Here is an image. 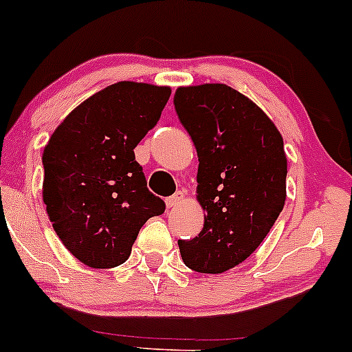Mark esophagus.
I'll return each mask as SVG.
<instances>
[{
  "mask_svg": "<svg viewBox=\"0 0 352 352\" xmlns=\"http://www.w3.org/2000/svg\"><path fill=\"white\" fill-rule=\"evenodd\" d=\"M185 200V195H184V192H175V194H173L172 197H168L167 200H165V204H167V207L168 208H175V207H179L180 204H182Z\"/></svg>",
  "mask_w": 352,
  "mask_h": 352,
  "instance_id": "1",
  "label": "esophagus"
}]
</instances>
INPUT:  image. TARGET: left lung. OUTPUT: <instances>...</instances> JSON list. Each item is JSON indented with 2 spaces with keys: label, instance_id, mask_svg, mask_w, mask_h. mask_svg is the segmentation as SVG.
Listing matches in <instances>:
<instances>
[{
  "label": "left lung",
  "instance_id": "left-lung-1",
  "mask_svg": "<svg viewBox=\"0 0 352 352\" xmlns=\"http://www.w3.org/2000/svg\"><path fill=\"white\" fill-rule=\"evenodd\" d=\"M173 105L194 142L204 229L179 241L185 265L222 274L244 262L285 204L287 157L277 126L256 103L223 83L177 88Z\"/></svg>",
  "mask_w": 352,
  "mask_h": 352
}]
</instances>
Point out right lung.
<instances>
[{
	"label": "right lung",
	"instance_id": "add662e5",
	"mask_svg": "<svg viewBox=\"0 0 352 352\" xmlns=\"http://www.w3.org/2000/svg\"><path fill=\"white\" fill-rule=\"evenodd\" d=\"M168 87L118 82L80 103L43 150V202L53 229L94 269L123 264L142 226L164 214L133 148L157 125Z\"/></svg>",
	"mask_w": 352,
	"mask_h": 352
}]
</instances>
